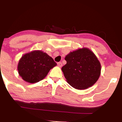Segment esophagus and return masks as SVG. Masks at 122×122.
Instances as JSON below:
<instances>
[{
  "label": "esophagus",
  "instance_id": "1",
  "mask_svg": "<svg viewBox=\"0 0 122 122\" xmlns=\"http://www.w3.org/2000/svg\"><path fill=\"white\" fill-rule=\"evenodd\" d=\"M57 65H58V66L59 67H61L62 66V62H58L57 63Z\"/></svg>",
  "mask_w": 122,
  "mask_h": 122
}]
</instances>
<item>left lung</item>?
I'll return each mask as SVG.
<instances>
[{
    "label": "left lung",
    "instance_id": "1",
    "mask_svg": "<svg viewBox=\"0 0 122 122\" xmlns=\"http://www.w3.org/2000/svg\"><path fill=\"white\" fill-rule=\"evenodd\" d=\"M65 60L66 64L61 69L66 81L75 89H86L99 79L101 65L89 49L84 47L70 52Z\"/></svg>",
    "mask_w": 122,
    "mask_h": 122
}]
</instances>
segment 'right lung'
Returning a JSON list of instances; mask_svg holds the SVG:
<instances>
[{
  "label": "right lung",
  "mask_w": 122,
  "mask_h": 122,
  "mask_svg": "<svg viewBox=\"0 0 122 122\" xmlns=\"http://www.w3.org/2000/svg\"><path fill=\"white\" fill-rule=\"evenodd\" d=\"M56 62L46 53L34 50L24 54L18 65L19 75L25 81L35 83L46 76Z\"/></svg>",
  "instance_id": "right-lung-1"
}]
</instances>
